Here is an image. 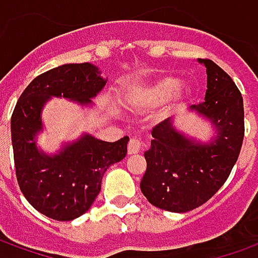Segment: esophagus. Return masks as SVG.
<instances>
[{"label": "esophagus", "mask_w": 258, "mask_h": 258, "mask_svg": "<svg viewBox=\"0 0 258 258\" xmlns=\"http://www.w3.org/2000/svg\"><path fill=\"white\" fill-rule=\"evenodd\" d=\"M144 144L143 141L140 140V138H137V137H133L131 140H130L128 147H127V150H128L130 155H133V154H138V152L143 150Z\"/></svg>", "instance_id": "esophagus-1"}]
</instances>
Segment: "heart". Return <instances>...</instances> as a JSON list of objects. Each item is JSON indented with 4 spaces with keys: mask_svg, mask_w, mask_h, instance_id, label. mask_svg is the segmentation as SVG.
<instances>
[{
    "mask_svg": "<svg viewBox=\"0 0 258 258\" xmlns=\"http://www.w3.org/2000/svg\"><path fill=\"white\" fill-rule=\"evenodd\" d=\"M180 80L173 76H164L152 83L140 89L138 92L134 93V100L143 101V103H151V104H158L168 100L171 96L178 92V101L183 104L188 100L190 92L180 89Z\"/></svg>",
    "mask_w": 258,
    "mask_h": 258,
    "instance_id": "obj_1",
    "label": "heart"
}]
</instances>
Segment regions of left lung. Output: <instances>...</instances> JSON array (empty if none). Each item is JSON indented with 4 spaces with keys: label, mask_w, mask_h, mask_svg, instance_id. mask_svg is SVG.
Segmentation results:
<instances>
[{
    "label": "left lung",
    "mask_w": 258,
    "mask_h": 258,
    "mask_svg": "<svg viewBox=\"0 0 258 258\" xmlns=\"http://www.w3.org/2000/svg\"><path fill=\"white\" fill-rule=\"evenodd\" d=\"M208 73L205 101L190 106L215 125L210 143H198L173 128L166 118L152 128L144 154L147 171L140 188L159 209L183 213L206 203L223 186L239 158L244 138L241 93L232 78L210 59H199Z\"/></svg>",
    "instance_id": "1"
}]
</instances>
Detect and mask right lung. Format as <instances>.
Instances as JSON below:
<instances>
[{
	"instance_id": "obj_1",
	"label": "right lung",
	"mask_w": 258,
	"mask_h": 258,
	"mask_svg": "<svg viewBox=\"0 0 258 258\" xmlns=\"http://www.w3.org/2000/svg\"><path fill=\"white\" fill-rule=\"evenodd\" d=\"M92 63H68L35 78L17 101L11 117L15 173L21 192L42 215L59 222L82 216L101 189L103 175L127 154V136L106 143L85 134L56 155L38 150L41 113L50 97L90 104L106 86Z\"/></svg>"
}]
</instances>
